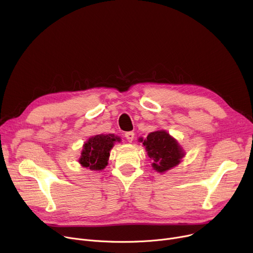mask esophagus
Listing matches in <instances>:
<instances>
[{
    "instance_id": "34e87169",
    "label": "esophagus",
    "mask_w": 253,
    "mask_h": 253,
    "mask_svg": "<svg viewBox=\"0 0 253 253\" xmlns=\"http://www.w3.org/2000/svg\"><path fill=\"white\" fill-rule=\"evenodd\" d=\"M125 137H126V139H127L129 142H131L132 140H133V138H134V132H132V131L126 132V133H125Z\"/></svg>"
}]
</instances>
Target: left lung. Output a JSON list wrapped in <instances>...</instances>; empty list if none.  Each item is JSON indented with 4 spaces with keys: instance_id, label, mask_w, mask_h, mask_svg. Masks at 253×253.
<instances>
[{
    "instance_id": "obj_1",
    "label": "left lung",
    "mask_w": 253,
    "mask_h": 253,
    "mask_svg": "<svg viewBox=\"0 0 253 253\" xmlns=\"http://www.w3.org/2000/svg\"><path fill=\"white\" fill-rule=\"evenodd\" d=\"M142 143L153 160L154 169L161 173L179 164L184 156L177 141L164 130L152 132Z\"/></svg>"
}]
</instances>
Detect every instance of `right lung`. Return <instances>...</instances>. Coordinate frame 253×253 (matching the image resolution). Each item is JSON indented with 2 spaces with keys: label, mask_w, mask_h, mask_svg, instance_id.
<instances>
[{
  "label": "right lung",
  "mask_w": 253,
  "mask_h": 253,
  "mask_svg": "<svg viewBox=\"0 0 253 253\" xmlns=\"http://www.w3.org/2000/svg\"><path fill=\"white\" fill-rule=\"evenodd\" d=\"M120 140L112 134L95 135L90 137L84 144L79 162L83 167L91 170H101L108 165L110 151L114 147V142Z\"/></svg>",
  "instance_id": "right-lung-1"
}]
</instances>
